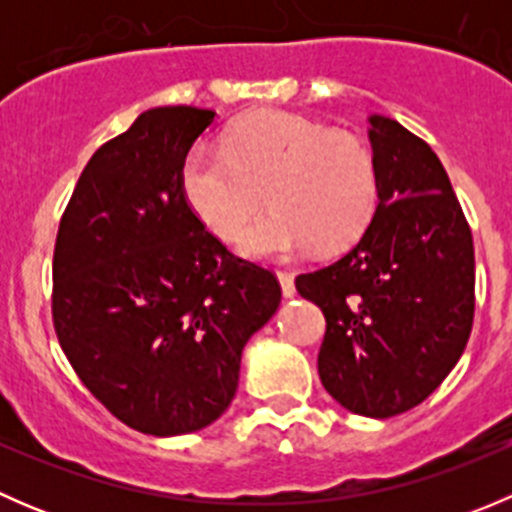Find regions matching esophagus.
Masks as SVG:
<instances>
[{
    "instance_id": "34e87169",
    "label": "esophagus",
    "mask_w": 512,
    "mask_h": 512,
    "mask_svg": "<svg viewBox=\"0 0 512 512\" xmlns=\"http://www.w3.org/2000/svg\"><path fill=\"white\" fill-rule=\"evenodd\" d=\"M277 280H280V287H282V294L285 297H294V277L289 275V272H277Z\"/></svg>"
}]
</instances>
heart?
<instances>
[{"instance_id":"obj_1","label":"heart","mask_w":512,"mask_h":512,"mask_svg":"<svg viewBox=\"0 0 512 512\" xmlns=\"http://www.w3.org/2000/svg\"><path fill=\"white\" fill-rule=\"evenodd\" d=\"M272 210L240 237L252 260H285L314 245L342 250L376 208V165L359 136L277 108L237 118L225 151L195 146L180 163V193L213 235L232 240L260 208Z\"/></svg>"}]
</instances>
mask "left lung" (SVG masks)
I'll return each instance as SVG.
<instances>
[{
	"label": "left lung",
	"mask_w": 512,
	"mask_h": 512,
	"mask_svg": "<svg viewBox=\"0 0 512 512\" xmlns=\"http://www.w3.org/2000/svg\"><path fill=\"white\" fill-rule=\"evenodd\" d=\"M369 121L379 205L354 250L294 280L327 319L319 379L347 411L414 409L461 359L476 309L471 227L441 160L389 116Z\"/></svg>",
	"instance_id": "8db88e82"
}]
</instances>
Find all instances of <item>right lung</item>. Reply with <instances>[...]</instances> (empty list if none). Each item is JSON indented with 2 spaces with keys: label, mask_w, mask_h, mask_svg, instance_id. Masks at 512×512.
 I'll return each instance as SVG.
<instances>
[{
  "label": "right lung",
  "mask_w": 512,
  "mask_h": 512,
  "mask_svg": "<svg viewBox=\"0 0 512 512\" xmlns=\"http://www.w3.org/2000/svg\"><path fill=\"white\" fill-rule=\"evenodd\" d=\"M215 111L148 108L103 143L54 250V327L86 389L151 436L200 431L235 399L242 349L277 312L270 270L230 255L180 193Z\"/></svg>",
  "instance_id": "1"
}]
</instances>
